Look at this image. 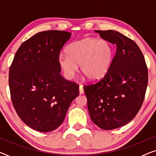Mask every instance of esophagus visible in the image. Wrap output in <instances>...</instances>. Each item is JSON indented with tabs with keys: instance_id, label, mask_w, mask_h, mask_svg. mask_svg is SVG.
Here are the masks:
<instances>
[{
	"instance_id": "obj_1",
	"label": "esophagus",
	"mask_w": 156,
	"mask_h": 156,
	"mask_svg": "<svg viewBox=\"0 0 156 156\" xmlns=\"http://www.w3.org/2000/svg\"><path fill=\"white\" fill-rule=\"evenodd\" d=\"M80 94H83L84 93V89H83V85H82V84L80 85Z\"/></svg>"
}]
</instances>
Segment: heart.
Masks as SVG:
<instances>
[{"instance_id": "obj_1", "label": "heart", "mask_w": 156, "mask_h": 156, "mask_svg": "<svg viewBox=\"0 0 156 156\" xmlns=\"http://www.w3.org/2000/svg\"><path fill=\"white\" fill-rule=\"evenodd\" d=\"M61 53L58 63L65 77L71 80L80 71L90 81L101 80L109 71L114 57V47L106 40L87 37L72 42Z\"/></svg>"}]
</instances>
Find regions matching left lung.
<instances>
[{"label": "left lung", "mask_w": 156, "mask_h": 156, "mask_svg": "<svg viewBox=\"0 0 156 156\" xmlns=\"http://www.w3.org/2000/svg\"><path fill=\"white\" fill-rule=\"evenodd\" d=\"M116 44V52L106 75L84 86L89 116L94 123L112 130L130 122L144 102L148 73L144 55L133 40L115 30H97Z\"/></svg>", "instance_id": "8db88e82"}]
</instances>
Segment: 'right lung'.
Instances as JSON below:
<instances>
[{
	"instance_id": "1",
	"label": "right lung",
	"mask_w": 156,
	"mask_h": 156,
	"mask_svg": "<svg viewBox=\"0 0 156 156\" xmlns=\"http://www.w3.org/2000/svg\"><path fill=\"white\" fill-rule=\"evenodd\" d=\"M71 37L66 31L40 32L21 44L9 69L10 97L21 120L50 132L62 123L79 85L60 74L58 57Z\"/></svg>"
}]
</instances>
